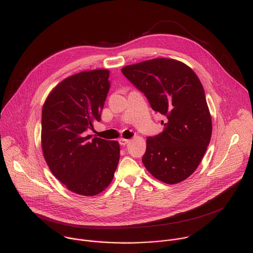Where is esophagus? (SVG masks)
Listing matches in <instances>:
<instances>
[{
	"label": "esophagus",
	"mask_w": 253,
	"mask_h": 253,
	"mask_svg": "<svg viewBox=\"0 0 253 253\" xmlns=\"http://www.w3.org/2000/svg\"><path fill=\"white\" fill-rule=\"evenodd\" d=\"M119 142H120V144L126 146V145L128 144L130 142V140L129 139H126V138H120Z\"/></svg>",
	"instance_id": "esophagus-1"
}]
</instances>
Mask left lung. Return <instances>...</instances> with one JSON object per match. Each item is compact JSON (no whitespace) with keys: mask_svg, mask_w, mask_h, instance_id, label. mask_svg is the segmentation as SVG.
Listing matches in <instances>:
<instances>
[{"mask_svg":"<svg viewBox=\"0 0 253 253\" xmlns=\"http://www.w3.org/2000/svg\"><path fill=\"white\" fill-rule=\"evenodd\" d=\"M122 72L144 93L154 111L168 118L164 131L146 140V169L167 184L185 180L200 165L212 132L201 81L185 63L169 58L127 65Z\"/></svg>","mask_w":253,"mask_h":253,"instance_id":"obj_1","label":"left lung"}]
</instances>
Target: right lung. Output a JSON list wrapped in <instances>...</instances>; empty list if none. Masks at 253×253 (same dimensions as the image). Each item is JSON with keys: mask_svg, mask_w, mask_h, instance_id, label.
<instances>
[{"mask_svg": "<svg viewBox=\"0 0 253 253\" xmlns=\"http://www.w3.org/2000/svg\"><path fill=\"white\" fill-rule=\"evenodd\" d=\"M110 71L72 75L46 97L42 111V150L52 174L73 193L95 196L113 180L120 160L118 141L91 139L85 130L99 122Z\"/></svg>", "mask_w": 253, "mask_h": 253, "instance_id": "right-lung-1", "label": "right lung"}]
</instances>
